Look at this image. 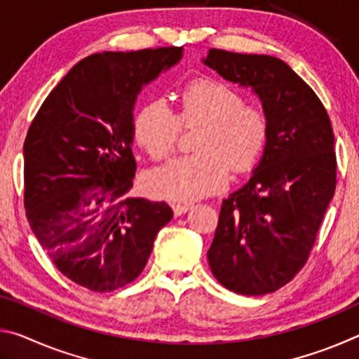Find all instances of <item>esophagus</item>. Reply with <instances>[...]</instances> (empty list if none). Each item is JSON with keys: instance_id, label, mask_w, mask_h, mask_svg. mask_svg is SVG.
<instances>
[{"instance_id": "34e87169", "label": "esophagus", "mask_w": 359, "mask_h": 359, "mask_svg": "<svg viewBox=\"0 0 359 359\" xmlns=\"http://www.w3.org/2000/svg\"><path fill=\"white\" fill-rule=\"evenodd\" d=\"M191 209V205H182V204H172V212H174V215L175 217H180V215H184V214H187L188 210Z\"/></svg>"}]
</instances>
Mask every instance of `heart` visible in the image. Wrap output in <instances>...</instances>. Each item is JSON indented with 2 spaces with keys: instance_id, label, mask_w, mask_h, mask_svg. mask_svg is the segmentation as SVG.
<instances>
[{
  "instance_id": "b5f03b06",
  "label": "heart",
  "mask_w": 359,
  "mask_h": 359,
  "mask_svg": "<svg viewBox=\"0 0 359 359\" xmlns=\"http://www.w3.org/2000/svg\"><path fill=\"white\" fill-rule=\"evenodd\" d=\"M185 126L208 125L198 155L179 156L144 175L150 198L191 203L226 190L233 170L250 172L263 158L271 139V121L263 107L247 104L229 85L203 79L182 93V111L155 98L139 109L135 137L147 154L161 160L172 154Z\"/></svg>"
}]
</instances>
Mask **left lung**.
Instances as JSON below:
<instances>
[{
  "mask_svg": "<svg viewBox=\"0 0 359 359\" xmlns=\"http://www.w3.org/2000/svg\"><path fill=\"white\" fill-rule=\"evenodd\" d=\"M204 63L252 87L271 121L269 144L250 180L223 199L208 252L210 271L238 294L274 293L307 263L336 190L331 120L282 60L210 48Z\"/></svg>",
  "mask_w": 359,
  "mask_h": 359,
  "instance_id": "obj_1",
  "label": "left lung"
}]
</instances>
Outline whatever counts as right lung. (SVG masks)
<instances>
[{
	"label": "right lung",
	"instance_id": "right-lung-1",
	"mask_svg": "<svg viewBox=\"0 0 359 359\" xmlns=\"http://www.w3.org/2000/svg\"><path fill=\"white\" fill-rule=\"evenodd\" d=\"M182 58V47L102 52L66 74L23 144L27 218L65 277L114 291L144 271L166 203L131 198L136 160L133 106L142 85Z\"/></svg>",
	"mask_w": 359,
	"mask_h": 359
}]
</instances>
